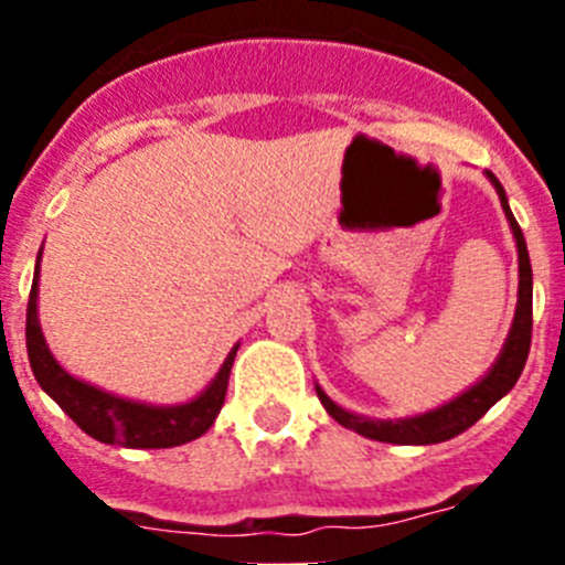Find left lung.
Returning <instances> with one entry per match:
<instances>
[{"label": "left lung", "mask_w": 565, "mask_h": 565, "mask_svg": "<svg viewBox=\"0 0 565 565\" xmlns=\"http://www.w3.org/2000/svg\"><path fill=\"white\" fill-rule=\"evenodd\" d=\"M489 181L495 183L498 198H501V206L507 212V221L512 226V234L518 239V266H521V286H518V311L515 322H512V331H509L507 344H503L501 356L492 364V371L476 384L469 387L463 396H458L456 402L444 404L438 411L424 413V416L416 418H402V422H371V418L353 416V413L342 411L339 404H333L326 393L317 387V396L322 402V407L328 411V416L337 418L342 427L359 433L364 438H373V441L384 444H438V441H450V438L461 436L463 430H469L483 413L498 402V398L507 396L515 382L521 379L523 364H526L529 348H532V266H529V252H526V239H523L521 226L509 212L507 194H503V186L498 183V178L492 172Z\"/></svg>", "instance_id": "8db88e82"}]
</instances>
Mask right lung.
Returning <instances> with one entry per match:
<instances>
[{
    "instance_id": "right-lung-1",
    "label": "right lung",
    "mask_w": 565,
    "mask_h": 565,
    "mask_svg": "<svg viewBox=\"0 0 565 565\" xmlns=\"http://www.w3.org/2000/svg\"><path fill=\"white\" fill-rule=\"evenodd\" d=\"M42 257V254H39ZM36 294H39V266L33 274V288L28 299V359L33 367V376L42 384L53 402L67 413L73 422L82 427L87 436L104 444H121V447H135V450H161V447H178V444L194 441L209 430L217 418L226 398L228 373H232L234 348L228 359L223 362L221 373L214 376L201 396L189 404L178 407H149V404L127 402V398L109 396V393L89 387L70 376L56 359L50 356L44 344L42 328L36 317Z\"/></svg>"
}]
</instances>
